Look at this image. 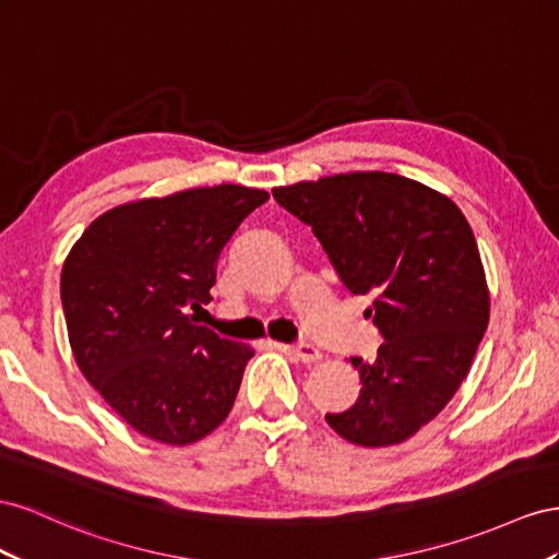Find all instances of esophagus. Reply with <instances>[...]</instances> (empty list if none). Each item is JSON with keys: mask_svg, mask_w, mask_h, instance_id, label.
<instances>
[{"mask_svg": "<svg viewBox=\"0 0 559 559\" xmlns=\"http://www.w3.org/2000/svg\"><path fill=\"white\" fill-rule=\"evenodd\" d=\"M288 350L293 356H297L299 360H305V362H316L318 358H321V350H318L313 344H307V342L293 344V346H288Z\"/></svg>", "mask_w": 559, "mask_h": 559, "instance_id": "obj_1", "label": "esophagus"}]
</instances>
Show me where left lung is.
I'll list each match as a JSON object with an SVG mask.
<instances>
[{
	"mask_svg": "<svg viewBox=\"0 0 559 559\" xmlns=\"http://www.w3.org/2000/svg\"><path fill=\"white\" fill-rule=\"evenodd\" d=\"M311 227L346 290L374 295L384 337L372 362L350 358L362 389L325 414L362 448H389L436 419L466 379L489 323V290L473 229L440 191L395 173H344L276 187Z\"/></svg>",
	"mask_w": 559,
	"mask_h": 559,
	"instance_id": "8db88e82",
	"label": "left lung"
}]
</instances>
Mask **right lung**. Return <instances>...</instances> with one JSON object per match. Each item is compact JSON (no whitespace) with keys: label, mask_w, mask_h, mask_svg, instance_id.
<instances>
[{"label":"right lung","mask_w":559,"mask_h":559,"mask_svg":"<svg viewBox=\"0 0 559 559\" xmlns=\"http://www.w3.org/2000/svg\"><path fill=\"white\" fill-rule=\"evenodd\" d=\"M266 199L217 185L123 203L93 219L62 264L79 370L150 440L197 442L231 412L252 348L188 311L213 299L222 248Z\"/></svg>","instance_id":"right-lung-1"}]
</instances>
